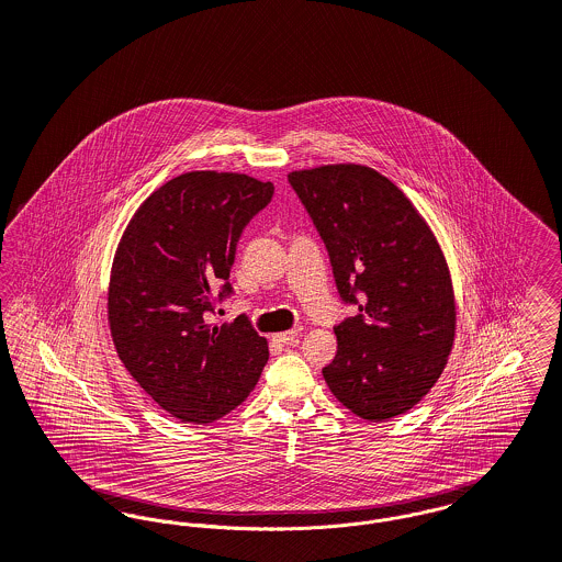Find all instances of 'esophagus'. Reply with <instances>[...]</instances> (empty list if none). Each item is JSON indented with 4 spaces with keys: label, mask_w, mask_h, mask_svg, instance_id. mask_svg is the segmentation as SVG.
I'll return each mask as SVG.
<instances>
[{
    "label": "esophagus",
    "mask_w": 562,
    "mask_h": 562,
    "mask_svg": "<svg viewBox=\"0 0 562 562\" xmlns=\"http://www.w3.org/2000/svg\"><path fill=\"white\" fill-rule=\"evenodd\" d=\"M301 327L297 329L284 330V333H278L276 337H278V341H282V344H286V346H295L299 344V337H301Z\"/></svg>",
    "instance_id": "34e87169"
}]
</instances>
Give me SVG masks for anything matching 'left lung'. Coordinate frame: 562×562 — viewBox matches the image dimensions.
Returning a JSON list of instances; mask_svg holds the SVG:
<instances>
[{
  "label": "left lung",
  "instance_id": "8db88e82",
  "mask_svg": "<svg viewBox=\"0 0 562 562\" xmlns=\"http://www.w3.org/2000/svg\"><path fill=\"white\" fill-rule=\"evenodd\" d=\"M335 284L359 314L335 327V398L369 423L405 414L439 380L457 333L450 269L427 221L386 176L355 164L289 173Z\"/></svg>",
  "mask_w": 562,
  "mask_h": 562
}]
</instances>
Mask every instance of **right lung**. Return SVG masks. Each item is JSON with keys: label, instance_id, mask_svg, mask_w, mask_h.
<instances>
[{"label": "right lung", "instance_id": "1", "mask_svg": "<svg viewBox=\"0 0 562 562\" xmlns=\"http://www.w3.org/2000/svg\"><path fill=\"white\" fill-rule=\"evenodd\" d=\"M273 184L233 171L171 178L133 214L108 289V323L133 380L180 423L207 425L257 386L267 339L246 316L210 325L232 293L235 246Z\"/></svg>", "mask_w": 562, "mask_h": 562}]
</instances>
